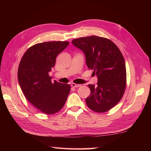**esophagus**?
<instances>
[{
    "label": "esophagus",
    "instance_id": "1",
    "mask_svg": "<svg viewBox=\"0 0 151 151\" xmlns=\"http://www.w3.org/2000/svg\"><path fill=\"white\" fill-rule=\"evenodd\" d=\"M71 86L73 88H78V87H81V84H75V83H72Z\"/></svg>",
    "mask_w": 151,
    "mask_h": 151
}]
</instances>
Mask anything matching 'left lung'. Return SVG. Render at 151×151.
Instances as JSON below:
<instances>
[{"instance_id": "1", "label": "left lung", "mask_w": 151, "mask_h": 151, "mask_svg": "<svg viewBox=\"0 0 151 151\" xmlns=\"http://www.w3.org/2000/svg\"><path fill=\"white\" fill-rule=\"evenodd\" d=\"M72 43L84 53L86 65L98 78L97 85H88L91 94L86 99L88 106L98 113L110 110L121 101L126 88L123 54L116 45L105 37H80Z\"/></svg>"}]
</instances>
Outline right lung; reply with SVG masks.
<instances>
[{
  "label": "right lung",
  "mask_w": 151,
  "mask_h": 151,
  "mask_svg": "<svg viewBox=\"0 0 151 151\" xmlns=\"http://www.w3.org/2000/svg\"><path fill=\"white\" fill-rule=\"evenodd\" d=\"M69 41H49L30 47L22 57L18 68V81L24 97L41 112L54 114L65 104L70 86L51 82L49 73L56 56Z\"/></svg>",
  "instance_id": "add662e5"
}]
</instances>
